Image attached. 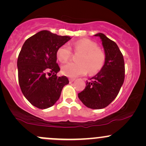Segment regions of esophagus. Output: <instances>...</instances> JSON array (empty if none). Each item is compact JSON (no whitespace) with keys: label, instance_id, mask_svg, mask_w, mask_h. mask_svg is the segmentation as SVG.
<instances>
[{"label":"esophagus","instance_id":"34e87169","mask_svg":"<svg viewBox=\"0 0 146 146\" xmlns=\"http://www.w3.org/2000/svg\"><path fill=\"white\" fill-rule=\"evenodd\" d=\"M75 80V78H69V82L72 83Z\"/></svg>","mask_w":146,"mask_h":146}]
</instances>
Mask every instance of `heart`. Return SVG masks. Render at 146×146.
Segmentation results:
<instances>
[{
	"label": "heart",
	"mask_w": 146,
	"mask_h": 146,
	"mask_svg": "<svg viewBox=\"0 0 146 146\" xmlns=\"http://www.w3.org/2000/svg\"><path fill=\"white\" fill-rule=\"evenodd\" d=\"M76 57V62H68L62 66L64 75L74 78L87 73H98L103 68L106 62L104 51L98 47L95 42L89 39H82L72 44ZM71 50L68 44H63L57 50V58L61 62H66L71 56Z\"/></svg>",
	"instance_id": "1"
}]
</instances>
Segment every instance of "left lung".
I'll return each instance as SVG.
<instances>
[{"label": "left lung", "instance_id": "1", "mask_svg": "<svg viewBox=\"0 0 146 146\" xmlns=\"http://www.w3.org/2000/svg\"><path fill=\"white\" fill-rule=\"evenodd\" d=\"M106 54L104 66L96 75L88 79L85 88L78 93V98L88 108L102 109L116 98L125 78L123 55L115 42L99 33Z\"/></svg>", "mask_w": 146, "mask_h": 146}]
</instances>
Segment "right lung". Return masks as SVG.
<instances>
[{
    "instance_id": "add662e5",
    "label": "right lung",
    "mask_w": 146,
    "mask_h": 146,
    "mask_svg": "<svg viewBox=\"0 0 146 146\" xmlns=\"http://www.w3.org/2000/svg\"><path fill=\"white\" fill-rule=\"evenodd\" d=\"M69 40V36L43 30L28 38L20 51L17 61L20 87L27 100L40 109L54 105L63 87L69 82L66 76H57L60 68L56 62L57 50Z\"/></svg>"
}]
</instances>
